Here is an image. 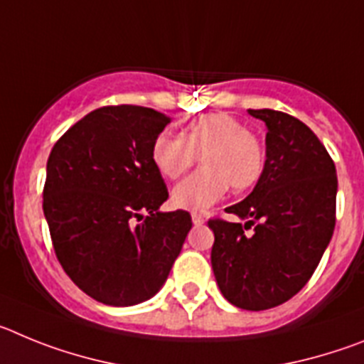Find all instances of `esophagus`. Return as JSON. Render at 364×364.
<instances>
[{
  "label": "esophagus",
  "instance_id": "obj_1",
  "mask_svg": "<svg viewBox=\"0 0 364 364\" xmlns=\"http://www.w3.org/2000/svg\"><path fill=\"white\" fill-rule=\"evenodd\" d=\"M191 220H193V224H195V226H200V224H204V217H202V215H198V213H193Z\"/></svg>",
  "mask_w": 364,
  "mask_h": 364
}]
</instances>
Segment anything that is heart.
Listing matches in <instances>:
<instances>
[{
    "instance_id": "b5f03b06",
    "label": "heart",
    "mask_w": 364,
    "mask_h": 364,
    "mask_svg": "<svg viewBox=\"0 0 364 364\" xmlns=\"http://www.w3.org/2000/svg\"><path fill=\"white\" fill-rule=\"evenodd\" d=\"M198 156L202 169L171 191L175 208L204 211L224 197L228 186L246 191L264 169L262 146L246 125L226 112H211L193 120L180 138L160 133L151 146V162L167 180L178 178Z\"/></svg>"
}]
</instances>
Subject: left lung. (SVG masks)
Segmentation results:
<instances>
[{
    "mask_svg": "<svg viewBox=\"0 0 364 364\" xmlns=\"http://www.w3.org/2000/svg\"><path fill=\"white\" fill-rule=\"evenodd\" d=\"M266 124V162L253 191L211 218V266L222 295L242 310L275 308L304 288L336 228L337 175L308 125L273 109H247ZM252 225V234L244 229Z\"/></svg>",
    "mask_w": 364,
    "mask_h": 364,
    "instance_id": "left-lung-1",
    "label": "left lung"
}]
</instances>
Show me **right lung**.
I'll return each mask as SVG.
<instances>
[{"label": "right lung", "mask_w": 364, "mask_h": 364, "mask_svg": "<svg viewBox=\"0 0 364 364\" xmlns=\"http://www.w3.org/2000/svg\"><path fill=\"white\" fill-rule=\"evenodd\" d=\"M169 122L140 105L100 107L47 160L43 213L58 260L80 290L109 306L153 297L193 226L188 211H160L169 193L151 146Z\"/></svg>", "instance_id": "1"}]
</instances>
